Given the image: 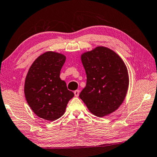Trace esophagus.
I'll list each match as a JSON object with an SVG mask.
<instances>
[{"label": "esophagus", "instance_id": "34e87169", "mask_svg": "<svg viewBox=\"0 0 157 157\" xmlns=\"http://www.w3.org/2000/svg\"><path fill=\"white\" fill-rule=\"evenodd\" d=\"M74 95H75V97H78V95H79V90H75V91L74 92Z\"/></svg>", "mask_w": 157, "mask_h": 157}]
</instances>
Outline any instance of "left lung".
<instances>
[{"label":"left lung","instance_id":"8db88e82","mask_svg":"<svg viewBox=\"0 0 157 157\" xmlns=\"http://www.w3.org/2000/svg\"><path fill=\"white\" fill-rule=\"evenodd\" d=\"M81 61L87 83L79 97L95 116H108L119 108L127 94V67L116 52L102 46L85 52Z\"/></svg>","mask_w":157,"mask_h":157}]
</instances>
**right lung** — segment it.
<instances>
[{"mask_svg": "<svg viewBox=\"0 0 157 157\" xmlns=\"http://www.w3.org/2000/svg\"><path fill=\"white\" fill-rule=\"evenodd\" d=\"M66 57L62 54L47 52L41 54L29 69L25 82L27 102L38 117L54 121L62 117L74 94L60 78Z\"/></svg>", "mask_w": 157, "mask_h": 157, "instance_id": "add662e5", "label": "right lung"}]
</instances>
